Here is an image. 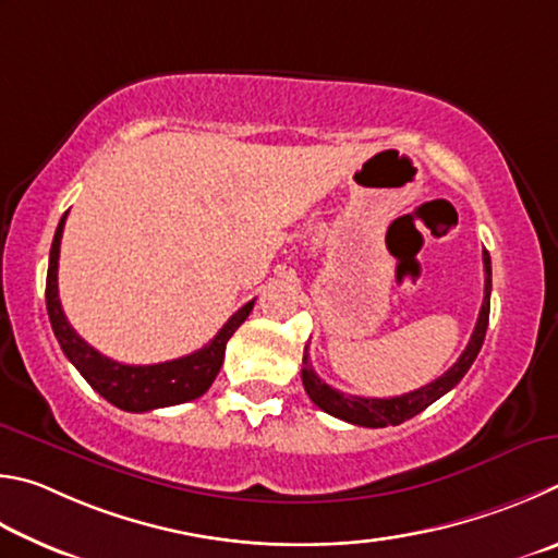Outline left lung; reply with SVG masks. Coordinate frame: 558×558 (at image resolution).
Here are the masks:
<instances>
[{
    "instance_id": "1",
    "label": "left lung",
    "mask_w": 558,
    "mask_h": 558,
    "mask_svg": "<svg viewBox=\"0 0 558 558\" xmlns=\"http://www.w3.org/2000/svg\"><path fill=\"white\" fill-rule=\"evenodd\" d=\"M483 264H485V299L481 306V316H477L475 330L471 336V343L463 350V355L456 360V365L451 369L434 379L432 385L418 387L414 392H407L402 397H387V399H377V397H355V395H345L338 392L326 383H320V377L316 375V369L311 367L308 360V345L304 348V369H301V379H304L306 395L311 397L318 409H324L326 414L343 418L348 424L355 426H367V428H379V426H397L407 422V418L416 416L418 412H424L428 404H434L436 399H441L446 392L461 383L463 375L471 369L475 363L477 353H481L483 340H485V330H487V320H490V291H493V269H490V254L483 252Z\"/></svg>"
}]
</instances>
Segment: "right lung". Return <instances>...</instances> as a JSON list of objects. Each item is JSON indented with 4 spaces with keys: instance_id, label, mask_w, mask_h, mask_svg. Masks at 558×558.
<instances>
[{
    "instance_id": "obj_1",
    "label": "right lung",
    "mask_w": 558,
    "mask_h": 558,
    "mask_svg": "<svg viewBox=\"0 0 558 558\" xmlns=\"http://www.w3.org/2000/svg\"><path fill=\"white\" fill-rule=\"evenodd\" d=\"M65 218L68 213L58 222L51 244V257H48L46 311L48 318H51V328L58 343H61V350L77 367V373L87 379V385L110 404L124 409V412H151V409L191 402V399L208 392V387L222 367L225 345H228L234 330L244 324V318L250 316L254 301L244 304L238 314H232L228 324L218 330V336L191 355L156 365L117 363V360L105 357L93 345H87L75 333L73 326L68 324L61 308V299H58V254H61Z\"/></svg>"
}]
</instances>
